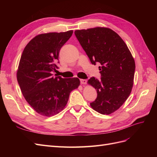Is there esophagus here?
I'll list each match as a JSON object with an SVG mask.
<instances>
[{"mask_svg":"<svg viewBox=\"0 0 157 157\" xmlns=\"http://www.w3.org/2000/svg\"><path fill=\"white\" fill-rule=\"evenodd\" d=\"M80 81L81 84H86L87 82V80L86 79H80Z\"/></svg>","mask_w":157,"mask_h":157,"instance_id":"1","label":"esophagus"}]
</instances>
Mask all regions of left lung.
<instances>
[{
	"mask_svg": "<svg viewBox=\"0 0 157 157\" xmlns=\"http://www.w3.org/2000/svg\"><path fill=\"white\" fill-rule=\"evenodd\" d=\"M75 34L91 63L101 64V80L92 77L88 80L98 93L90 106L102 115L111 114L122 105L132 92L134 59L124 40L109 28L76 30Z\"/></svg>",
	"mask_w": 157,
	"mask_h": 157,
	"instance_id": "left-lung-1",
	"label": "left lung"
}]
</instances>
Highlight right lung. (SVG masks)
<instances>
[{
  "mask_svg": "<svg viewBox=\"0 0 157 157\" xmlns=\"http://www.w3.org/2000/svg\"><path fill=\"white\" fill-rule=\"evenodd\" d=\"M73 30L38 35L23 51L17 71L22 94L31 107L40 115L52 117L65 108L72 90L80 85L78 78L54 77L58 68L61 47L73 35Z\"/></svg>",
  "mask_w": 157,
  "mask_h": 157,
  "instance_id": "obj_1",
  "label": "right lung"
}]
</instances>
